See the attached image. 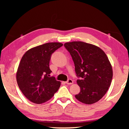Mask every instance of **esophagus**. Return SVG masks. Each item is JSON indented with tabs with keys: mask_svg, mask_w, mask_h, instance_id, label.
<instances>
[{
	"mask_svg": "<svg viewBox=\"0 0 129 129\" xmlns=\"http://www.w3.org/2000/svg\"><path fill=\"white\" fill-rule=\"evenodd\" d=\"M66 84H69V85H70V84H73V80H72V79H68V80L66 81Z\"/></svg>",
	"mask_w": 129,
	"mask_h": 129,
	"instance_id": "34e87169",
	"label": "esophagus"
}]
</instances>
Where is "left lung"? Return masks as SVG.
Here are the masks:
<instances>
[{
  "label": "left lung",
  "instance_id": "left-lung-1",
  "mask_svg": "<svg viewBox=\"0 0 129 129\" xmlns=\"http://www.w3.org/2000/svg\"><path fill=\"white\" fill-rule=\"evenodd\" d=\"M75 66L77 83L80 88L75 98L82 103L91 105L104 96L110 87L113 70L106 54L101 49L83 42L64 43Z\"/></svg>",
  "mask_w": 129,
  "mask_h": 129
}]
</instances>
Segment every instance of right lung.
<instances>
[{
    "instance_id": "obj_1",
    "label": "right lung",
    "mask_w": 129,
    "mask_h": 129,
    "mask_svg": "<svg viewBox=\"0 0 129 129\" xmlns=\"http://www.w3.org/2000/svg\"><path fill=\"white\" fill-rule=\"evenodd\" d=\"M63 46L47 43L27 51L21 59L16 73L19 89L27 99L41 104L50 100L60 86V82L50 77L49 62L52 54Z\"/></svg>"
}]
</instances>
